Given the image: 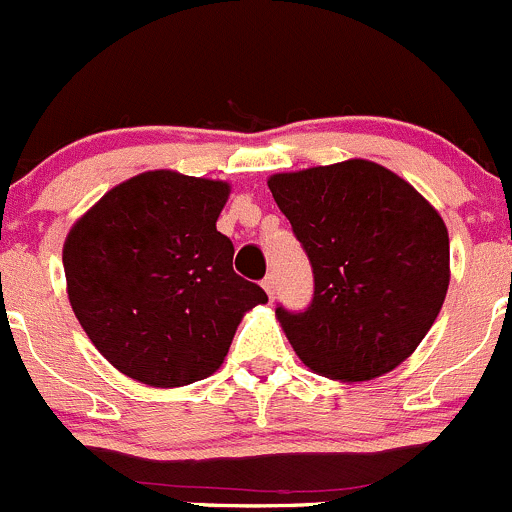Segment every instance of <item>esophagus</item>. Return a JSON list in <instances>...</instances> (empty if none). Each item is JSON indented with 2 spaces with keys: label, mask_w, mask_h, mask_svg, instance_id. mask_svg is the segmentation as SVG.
Wrapping results in <instances>:
<instances>
[{
  "label": "esophagus",
  "mask_w": 512,
  "mask_h": 512,
  "mask_svg": "<svg viewBox=\"0 0 512 512\" xmlns=\"http://www.w3.org/2000/svg\"><path fill=\"white\" fill-rule=\"evenodd\" d=\"M261 286H263V291L268 293V296H276V276H273V273H268L266 278H263L261 281Z\"/></svg>",
  "instance_id": "34e87169"
}]
</instances>
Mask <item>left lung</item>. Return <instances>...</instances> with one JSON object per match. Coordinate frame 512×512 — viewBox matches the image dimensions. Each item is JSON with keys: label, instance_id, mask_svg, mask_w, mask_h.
Here are the masks:
<instances>
[{"label": "left lung", "instance_id": "left-lung-1", "mask_svg": "<svg viewBox=\"0 0 512 512\" xmlns=\"http://www.w3.org/2000/svg\"><path fill=\"white\" fill-rule=\"evenodd\" d=\"M313 268L303 311L276 316L311 371L371 381L401 366L438 318L450 281L448 229L408 181L373 161L268 179Z\"/></svg>", "mask_w": 512, "mask_h": 512}]
</instances>
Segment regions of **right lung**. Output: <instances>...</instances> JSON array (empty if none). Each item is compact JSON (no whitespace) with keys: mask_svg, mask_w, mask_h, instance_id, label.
Instances as JSON below:
<instances>
[{"mask_svg":"<svg viewBox=\"0 0 512 512\" xmlns=\"http://www.w3.org/2000/svg\"><path fill=\"white\" fill-rule=\"evenodd\" d=\"M229 184L146 171L111 189L69 231V301L101 356L156 388L186 386L224 363L236 326L266 303L234 271L216 231Z\"/></svg>","mask_w":512,"mask_h":512,"instance_id":"right-lung-1","label":"right lung"}]
</instances>
